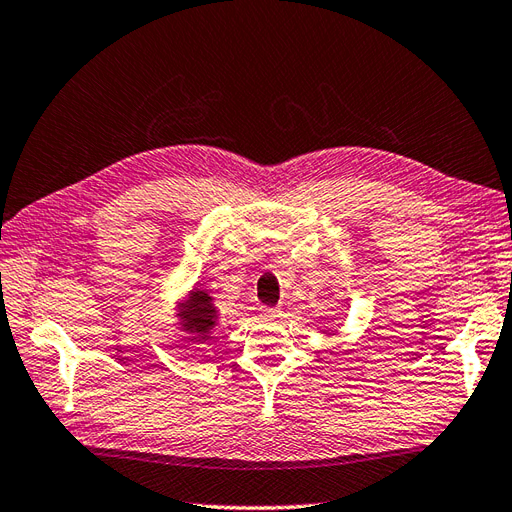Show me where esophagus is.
Instances as JSON below:
<instances>
[{
  "label": "esophagus",
  "mask_w": 512,
  "mask_h": 512,
  "mask_svg": "<svg viewBox=\"0 0 512 512\" xmlns=\"http://www.w3.org/2000/svg\"><path fill=\"white\" fill-rule=\"evenodd\" d=\"M279 315H281V311L272 309V306H264V309H261V317L264 319H276Z\"/></svg>",
  "instance_id": "1"
}]
</instances>
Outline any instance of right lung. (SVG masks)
I'll return each instance as SVG.
<instances>
[{
  "instance_id": "right-lung-1",
  "label": "right lung",
  "mask_w": 512,
  "mask_h": 512,
  "mask_svg": "<svg viewBox=\"0 0 512 512\" xmlns=\"http://www.w3.org/2000/svg\"><path fill=\"white\" fill-rule=\"evenodd\" d=\"M178 317L180 328L191 334L188 341H210V334L218 324V309L214 306V298L208 294V289L193 287L188 291L186 300L178 304Z\"/></svg>"
}]
</instances>
